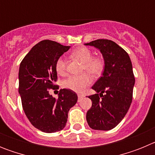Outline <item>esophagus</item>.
I'll use <instances>...</instances> for the list:
<instances>
[{
  "label": "esophagus",
  "instance_id": "1",
  "mask_svg": "<svg viewBox=\"0 0 155 155\" xmlns=\"http://www.w3.org/2000/svg\"><path fill=\"white\" fill-rule=\"evenodd\" d=\"M78 102H80L81 100L82 99V98L84 97L82 94H78Z\"/></svg>",
  "mask_w": 155,
  "mask_h": 155
}]
</instances>
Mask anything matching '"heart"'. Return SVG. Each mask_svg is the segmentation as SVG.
<instances>
[{"label": "heart", "mask_w": 155, "mask_h": 155, "mask_svg": "<svg viewBox=\"0 0 155 155\" xmlns=\"http://www.w3.org/2000/svg\"><path fill=\"white\" fill-rule=\"evenodd\" d=\"M74 58L83 64L82 71H87L92 77H98L102 74L104 68V62L100 57H92V53L87 47H79L71 53ZM66 60L61 57L56 62V71L59 74L63 75L66 72ZM91 83V78L87 73L81 75L70 76L63 82V86L67 89L76 92H82Z\"/></svg>", "instance_id": "b5f03b06"}]
</instances>
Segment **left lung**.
<instances>
[{
    "instance_id": "1",
    "label": "left lung",
    "mask_w": 155,
    "mask_h": 155,
    "mask_svg": "<svg viewBox=\"0 0 155 155\" xmlns=\"http://www.w3.org/2000/svg\"><path fill=\"white\" fill-rule=\"evenodd\" d=\"M101 52L104 60L102 77L91 87L92 105L86 120L93 130H109L120 124L132 102L135 78L128 53L113 41L97 39L85 43Z\"/></svg>"
}]
</instances>
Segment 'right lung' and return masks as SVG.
<instances>
[{
    "mask_svg": "<svg viewBox=\"0 0 155 155\" xmlns=\"http://www.w3.org/2000/svg\"><path fill=\"white\" fill-rule=\"evenodd\" d=\"M70 48L42 40L31 48L19 67L18 92L23 110L32 126L44 133L63 130L70 109L78 102V95L71 90H60L57 99L48 91L55 87L56 62Z\"/></svg>",
    "mask_w": 155,
    "mask_h": 155,
    "instance_id": "right-lung-1",
    "label": "right lung"
}]
</instances>
